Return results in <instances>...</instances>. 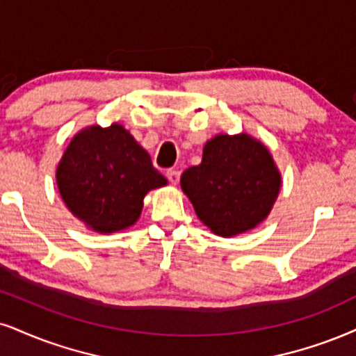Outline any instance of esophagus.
<instances>
[{
  "mask_svg": "<svg viewBox=\"0 0 356 356\" xmlns=\"http://www.w3.org/2000/svg\"><path fill=\"white\" fill-rule=\"evenodd\" d=\"M166 178L170 179L171 185H178V181H179V171H177V170H168V171H166Z\"/></svg>",
  "mask_w": 356,
  "mask_h": 356,
  "instance_id": "1",
  "label": "esophagus"
}]
</instances>
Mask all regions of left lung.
<instances>
[{
  "label": "left lung",
  "instance_id": "8db88e82",
  "mask_svg": "<svg viewBox=\"0 0 356 356\" xmlns=\"http://www.w3.org/2000/svg\"><path fill=\"white\" fill-rule=\"evenodd\" d=\"M181 190L216 236L232 238L261 225L277 200L282 177L269 148L249 134H218L200 165L183 171Z\"/></svg>",
  "mask_w": 356,
  "mask_h": 356
}]
</instances>
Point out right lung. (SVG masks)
Masks as SVG:
<instances>
[{"mask_svg": "<svg viewBox=\"0 0 356 356\" xmlns=\"http://www.w3.org/2000/svg\"><path fill=\"white\" fill-rule=\"evenodd\" d=\"M56 183L69 211L100 234L134 226L145 195L168 185L120 124L77 131L57 165Z\"/></svg>", "mask_w": 356, "mask_h": 356, "instance_id": "add662e5", "label": "right lung"}]
</instances>
